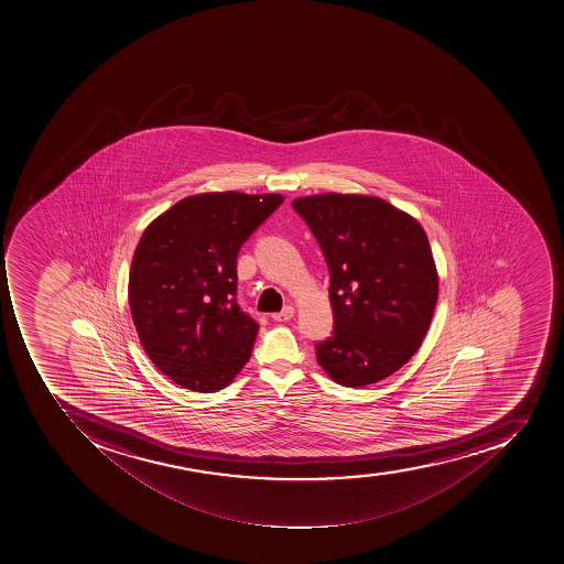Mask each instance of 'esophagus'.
I'll list each match as a JSON object with an SVG mask.
<instances>
[{"mask_svg": "<svg viewBox=\"0 0 564 564\" xmlns=\"http://www.w3.org/2000/svg\"><path fill=\"white\" fill-rule=\"evenodd\" d=\"M294 306H284L283 312L274 313L272 315V318H274L275 322H286L290 321V318L294 317Z\"/></svg>", "mask_w": 564, "mask_h": 564, "instance_id": "1", "label": "esophagus"}]
</instances>
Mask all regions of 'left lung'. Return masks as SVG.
Masks as SVG:
<instances>
[{
  "label": "left lung",
  "mask_w": 564,
  "mask_h": 564,
  "mask_svg": "<svg viewBox=\"0 0 564 564\" xmlns=\"http://www.w3.org/2000/svg\"><path fill=\"white\" fill-rule=\"evenodd\" d=\"M329 267L335 330L317 361L341 387L382 381L427 335L437 270L419 220L381 197L317 194L292 200Z\"/></svg>",
  "instance_id": "left-lung-1"
}]
</instances>
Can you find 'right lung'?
<instances>
[{
  "label": "right lung",
  "instance_id": "right-lung-1",
  "mask_svg": "<svg viewBox=\"0 0 564 564\" xmlns=\"http://www.w3.org/2000/svg\"><path fill=\"white\" fill-rule=\"evenodd\" d=\"M281 194L206 192L177 200L140 237L128 303L154 367L186 390L212 393L249 361L258 324L238 307L237 257Z\"/></svg>",
  "mask_w": 564,
  "mask_h": 564
}]
</instances>
